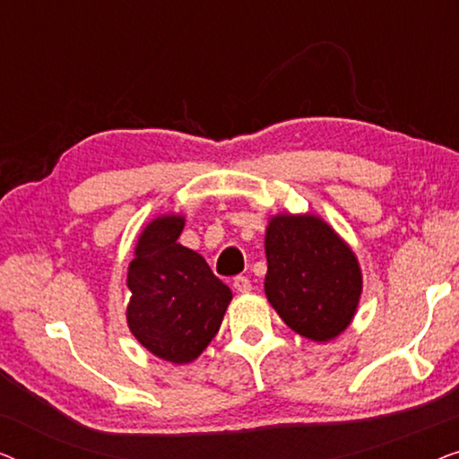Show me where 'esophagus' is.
Segmentation results:
<instances>
[{
	"label": "esophagus",
	"mask_w": 459,
	"mask_h": 459,
	"mask_svg": "<svg viewBox=\"0 0 459 459\" xmlns=\"http://www.w3.org/2000/svg\"><path fill=\"white\" fill-rule=\"evenodd\" d=\"M234 288L238 292H250L253 290V284H250V280L247 278V275H238V278H234Z\"/></svg>",
	"instance_id": "34e87169"
}]
</instances>
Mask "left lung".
<instances>
[{
  "mask_svg": "<svg viewBox=\"0 0 459 459\" xmlns=\"http://www.w3.org/2000/svg\"><path fill=\"white\" fill-rule=\"evenodd\" d=\"M265 294L297 334L324 342L351 324L361 294L353 250L313 215H278L265 236Z\"/></svg>",
  "mask_w": 459,
  "mask_h": 459,
  "instance_id": "1",
  "label": "left lung"
}]
</instances>
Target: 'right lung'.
<instances>
[{
    "label": "right lung",
    "instance_id": "add662e5",
    "mask_svg": "<svg viewBox=\"0 0 459 459\" xmlns=\"http://www.w3.org/2000/svg\"><path fill=\"white\" fill-rule=\"evenodd\" d=\"M181 230L178 215L148 223L127 275L131 334L171 363H190L209 347L231 300L209 263L178 242Z\"/></svg>",
    "mask_w": 459,
    "mask_h": 459
}]
</instances>
